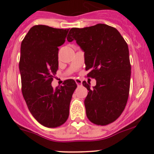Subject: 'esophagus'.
<instances>
[{"label": "esophagus", "mask_w": 154, "mask_h": 154, "mask_svg": "<svg viewBox=\"0 0 154 154\" xmlns=\"http://www.w3.org/2000/svg\"><path fill=\"white\" fill-rule=\"evenodd\" d=\"M75 83L77 84V85H80V84H82V79H75Z\"/></svg>", "instance_id": "esophagus-1"}]
</instances>
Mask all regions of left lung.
<instances>
[{
    "label": "left lung",
    "mask_w": 154,
    "mask_h": 154,
    "mask_svg": "<svg viewBox=\"0 0 154 154\" xmlns=\"http://www.w3.org/2000/svg\"><path fill=\"white\" fill-rule=\"evenodd\" d=\"M67 41L75 39L84 51L87 77L95 79L84 100L90 121L97 125L113 123L123 113L129 95L131 64L128 45L115 28L99 23L90 27L72 28Z\"/></svg>",
    "instance_id": "1"
}]
</instances>
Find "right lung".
<instances>
[{"mask_svg":"<svg viewBox=\"0 0 154 154\" xmlns=\"http://www.w3.org/2000/svg\"><path fill=\"white\" fill-rule=\"evenodd\" d=\"M69 29L44 25L33 26L21 43L19 69L22 93L33 117L41 125L57 128L67 121L70 100L77 87L73 79L54 89L51 82L59 67L58 47Z\"/></svg>","mask_w":154,"mask_h":154,"instance_id":"right-lung-1","label":"right lung"}]
</instances>
